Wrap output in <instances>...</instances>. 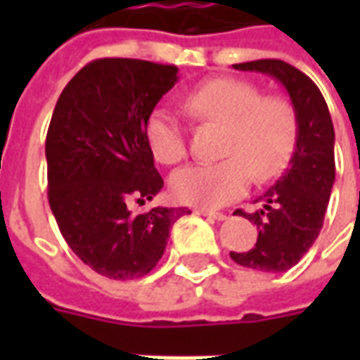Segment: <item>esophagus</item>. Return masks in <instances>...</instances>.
<instances>
[{"label": "esophagus", "instance_id": "34e87169", "mask_svg": "<svg viewBox=\"0 0 360 360\" xmlns=\"http://www.w3.org/2000/svg\"><path fill=\"white\" fill-rule=\"evenodd\" d=\"M195 214H198V216H204V218H208V219H216V221H224V219H227L226 214H221V212L204 210V208H196Z\"/></svg>", "mask_w": 360, "mask_h": 360}]
</instances>
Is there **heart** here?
<instances>
[{
    "instance_id": "heart-1",
    "label": "heart",
    "mask_w": 360,
    "mask_h": 360,
    "mask_svg": "<svg viewBox=\"0 0 360 360\" xmlns=\"http://www.w3.org/2000/svg\"><path fill=\"white\" fill-rule=\"evenodd\" d=\"M185 108L196 119L224 125L221 154L216 164H191L173 173L169 193L177 202L219 208L233 202L258 181L278 177L293 158L299 121L283 96H262L255 82L212 79L191 90ZM146 144L160 164L172 165L187 156V139L179 119L154 110L144 125Z\"/></svg>"
}]
</instances>
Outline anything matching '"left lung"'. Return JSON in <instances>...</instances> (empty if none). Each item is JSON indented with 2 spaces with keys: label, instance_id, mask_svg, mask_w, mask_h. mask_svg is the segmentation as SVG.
Instances as JSON below:
<instances>
[{
  "label": "left lung",
  "instance_id": "obj_1",
  "mask_svg": "<svg viewBox=\"0 0 360 360\" xmlns=\"http://www.w3.org/2000/svg\"><path fill=\"white\" fill-rule=\"evenodd\" d=\"M233 67L270 75L283 84L297 111L299 139L285 173L257 200L262 206L237 210L257 226L258 239L250 250L229 257L250 270L287 271L312 247L324 224L335 181L332 117L316 84L285 61L258 59Z\"/></svg>",
  "mask_w": 360,
  "mask_h": 360
}]
</instances>
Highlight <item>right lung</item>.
<instances>
[{"label":"right lung","instance_id":"obj_1","mask_svg":"<svg viewBox=\"0 0 360 360\" xmlns=\"http://www.w3.org/2000/svg\"><path fill=\"white\" fill-rule=\"evenodd\" d=\"M177 71L142 59H94L56 103L46 136L50 208L71 250L103 278L146 276L187 212L131 208L164 187L144 125Z\"/></svg>","mask_w":360,"mask_h":360}]
</instances>
